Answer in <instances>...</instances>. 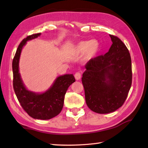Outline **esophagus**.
Listing matches in <instances>:
<instances>
[{
    "instance_id": "34e87169",
    "label": "esophagus",
    "mask_w": 148,
    "mask_h": 148,
    "mask_svg": "<svg viewBox=\"0 0 148 148\" xmlns=\"http://www.w3.org/2000/svg\"><path fill=\"white\" fill-rule=\"evenodd\" d=\"M75 78L77 80H80V78H81V73H80V72H77V73L75 74Z\"/></svg>"
}]
</instances>
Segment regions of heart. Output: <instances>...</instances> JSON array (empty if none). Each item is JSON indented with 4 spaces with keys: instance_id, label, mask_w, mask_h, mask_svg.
Instances as JSON below:
<instances>
[{
    "instance_id": "1",
    "label": "heart",
    "mask_w": 148,
    "mask_h": 148,
    "mask_svg": "<svg viewBox=\"0 0 148 148\" xmlns=\"http://www.w3.org/2000/svg\"><path fill=\"white\" fill-rule=\"evenodd\" d=\"M99 42L93 39L91 40H82L78 42L73 46V49L75 54H82L84 62H88L96 57L100 50Z\"/></svg>"
}]
</instances>
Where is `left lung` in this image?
Listing matches in <instances>:
<instances>
[{
  "label": "left lung",
  "mask_w": 148,
  "mask_h": 148,
  "mask_svg": "<svg viewBox=\"0 0 148 148\" xmlns=\"http://www.w3.org/2000/svg\"><path fill=\"white\" fill-rule=\"evenodd\" d=\"M110 36L113 44L108 52L88 61L82 77L86 104L100 114L110 113L121 108L132 82L129 51L120 38Z\"/></svg>",
  "instance_id": "8db88e82"
}]
</instances>
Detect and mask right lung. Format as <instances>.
Listing matches in <instances>:
<instances>
[{
  "label": "right lung",
  "mask_w": 148,
  "mask_h": 148,
  "mask_svg": "<svg viewBox=\"0 0 148 148\" xmlns=\"http://www.w3.org/2000/svg\"><path fill=\"white\" fill-rule=\"evenodd\" d=\"M41 33L27 36L19 44L13 60V89L24 110L33 119L48 120L55 117L62 111L64 96L69 86L75 82L73 74L58 77L48 90L35 93L27 90L19 73V60L22 49L27 41L37 38Z\"/></svg>",
  "instance_id": "add662e5"
}]
</instances>
